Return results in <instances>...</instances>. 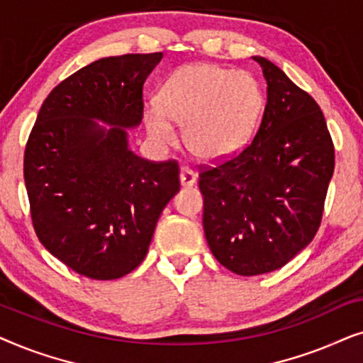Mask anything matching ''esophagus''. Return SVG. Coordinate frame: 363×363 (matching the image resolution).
Instances as JSON below:
<instances>
[{
	"instance_id": "34e87169",
	"label": "esophagus",
	"mask_w": 363,
	"mask_h": 363,
	"mask_svg": "<svg viewBox=\"0 0 363 363\" xmlns=\"http://www.w3.org/2000/svg\"><path fill=\"white\" fill-rule=\"evenodd\" d=\"M196 182V173L190 167L180 168V183L182 186H193Z\"/></svg>"
}]
</instances>
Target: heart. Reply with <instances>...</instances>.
<instances>
[{"instance_id":"b5f03b06","label":"heart","mask_w":363,"mask_h":363,"mask_svg":"<svg viewBox=\"0 0 363 363\" xmlns=\"http://www.w3.org/2000/svg\"><path fill=\"white\" fill-rule=\"evenodd\" d=\"M261 89L251 74L215 64H190L168 77L158 106L145 107L143 122L158 145H173L175 125L201 160H220L245 145L261 113Z\"/></svg>"}]
</instances>
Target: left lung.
<instances>
[{
    "mask_svg": "<svg viewBox=\"0 0 363 363\" xmlns=\"http://www.w3.org/2000/svg\"><path fill=\"white\" fill-rule=\"evenodd\" d=\"M261 123L247 145L200 167L203 230L213 256L240 276L287 264L314 240L334 173V143L319 104L264 57Z\"/></svg>",
    "mask_w": 363,
    "mask_h": 363,
    "instance_id": "obj_1",
    "label": "left lung"
}]
</instances>
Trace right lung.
<instances>
[{"label":"right lung","mask_w":363,"mask_h":363,"mask_svg":"<svg viewBox=\"0 0 363 363\" xmlns=\"http://www.w3.org/2000/svg\"><path fill=\"white\" fill-rule=\"evenodd\" d=\"M162 57L125 54L79 69L52 89L29 133L24 183L34 231L54 257L91 279L135 269L180 190L177 160H145L127 142L125 128L143 118V84Z\"/></svg>","instance_id":"obj_1"}]
</instances>
